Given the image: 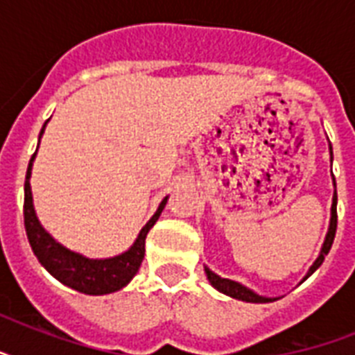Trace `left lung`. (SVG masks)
Returning a JSON list of instances; mask_svg holds the SVG:
<instances>
[{
    "instance_id": "1",
    "label": "left lung",
    "mask_w": 355,
    "mask_h": 355,
    "mask_svg": "<svg viewBox=\"0 0 355 355\" xmlns=\"http://www.w3.org/2000/svg\"><path fill=\"white\" fill-rule=\"evenodd\" d=\"M330 150H331V145H330ZM334 182H336V178H334ZM336 230H337V191L334 193V202H331V221H330V228H328V234H326L324 245H322V250H320L319 258L315 259V263L311 265V269H309L308 276L313 275L315 270L319 269L320 263L324 261V256L330 252L331 243H334V237H336ZM205 272H206V276H208V280H210L211 286L216 287L217 291H221V293H225V295H228V297L237 298V300H243V302H254V304L272 302L270 298L259 297V295H256V293L250 291V289H247V287L241 286V284H237V282L217 276L216 272H211L208 267H205ZM308 276H306V278H308ZM306 278H304V280H306Z\"/></svg>"
}]
</instances>
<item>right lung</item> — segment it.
Masks as SVG:
<instances>
[{
	"mask_svg": "<svg viewBox=\"0 0 355 355\" xmlns=\"http://www.w3.org/2000/svg\"><path fill=\"white\" fill-rule=\"evenodd\" d=\"M46 127V125H44ZM44 132V128H42ZM40 132V134H42ZM36 155V153H35ZM35 155L31 156L27 175H25V197H24V223L27 239L33 248V252L38 258L49 275H53L64 286L71 287L75 291L85 295H108L125 287L132 276L138 272L139 265L145 256V237L153 225L158 221L162 210L167 202V197L160 202L156 214L149 219V223L141 228L138 239L128 248L127 252L114 256L108 259H90L71 252L60 243H57L49 234L42 228L36 219L35 208H33V195H31V167Z\"/></svg>",
	"mask_w": 355,
	"mask_h": 355,
	"instance_id": "1",
	"label": "right lung"
}]
</instances>
